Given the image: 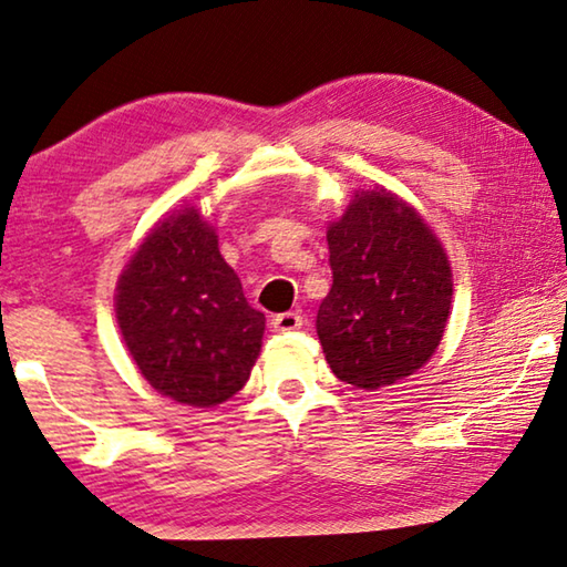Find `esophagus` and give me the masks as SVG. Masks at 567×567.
<instances>
[{
    "label": "esophagus",
    "mask_w": 567,
    "mask_h": 567,
    "mask_svg": "<svg viewBox=\"0 0 567 567\" xmlns=\"http://www.w3.org/2000/svg\"><path fill=\"white\" fill-rule=\"evenodd\" d=\"M301 327H303V317L296 311H284V313H278V317H274V329L281 334L296 332V329H301Z\"/></svg>",
    "instance_id": "34e87169"
}]
</instances>
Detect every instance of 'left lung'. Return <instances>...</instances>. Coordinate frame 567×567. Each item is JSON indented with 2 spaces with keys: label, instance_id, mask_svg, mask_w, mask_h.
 <instances>
[{
  "label": "left lung",
  "instance_id": "obj_1",
  "mask_svg": "<svg viewBox=\"0 0 567 567\" xmlns=\"http://www.w3.org/2000/svg\"><path fill=\"white\" fill-rule=\"evenodd\" d=\"M332 289L317 313L329 368L378 390L431 360L446 329L454 281L446 250L405 199L362 189L327 230Z\"/></svg>",
  "mask_w": 567,
  "mask_h": 567
}]
</instances>
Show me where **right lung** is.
Listing matches in <instances>:
<instances>
[{
	"label": "right lung",
	"mask_w": 567,
	"mask_h": 567,
	"mask_svg": "<svg viewBox=\"0 0 567 567\" xmlns=\"http://www.w3.org/2000/svg\"><path fill=\"white\" fill-rule=\"evenodd\" d=\"M116 319L144 380L195 408L246 385L266 329L197 207L164 217L136 248L116 286Z\"/></svg>",
	"instance_id": "right-lung-1"
}]
</instances>
